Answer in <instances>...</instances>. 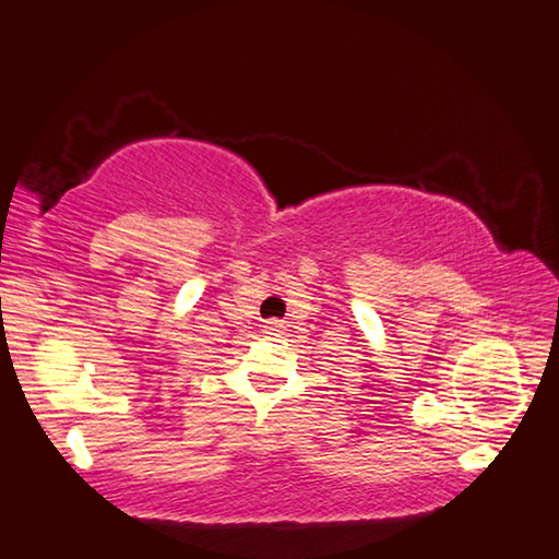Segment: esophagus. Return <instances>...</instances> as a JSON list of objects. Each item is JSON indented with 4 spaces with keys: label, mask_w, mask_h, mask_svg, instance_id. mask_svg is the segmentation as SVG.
Returning a JSON list of instances; mask_svg holds the SVG:
<instances>
[{
    "label": "esophagus",
    "mask_w": 559,
    "mask_h": 559,
    "mask_svg": "<svg viewBox=\"0 0 559 559\" xmlns=\"http://www.w3.org/2000/svg\"><path fill=\"white\" fill-rule=\"evenodd\" d=\"M269 331H276L278 329V323L276 321H269V326H265Z\"/></svg>",
    "instance_id": "obj_1"
}]
</instances>
